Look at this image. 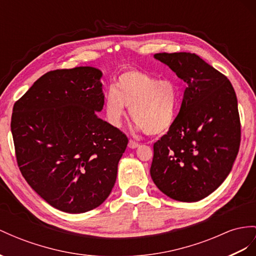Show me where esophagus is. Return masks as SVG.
<instances>
[{
	"label": "esophagus",
	"mask_w": 256,
	"mask_h": 256,
	"mask_svg": "<svg viewBox=\"0 0 256 256\" xmlns=\"http://www.w3.org/2000/svg\"><path fill=\"white\" fill-rule=\"evenodd\" d=\"M138 146H140V144L134 142V140H130L128 142V148H130V149H136Z\"/></svg>",
	"instance_id": "esophagus-1"
}]
</instances>
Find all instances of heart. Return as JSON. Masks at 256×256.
<instances>
[{"label": "heart", "mask_w": 256, "mask_h": 256, "mask_svg": "<svg viewBox=\"0 0 256 256\" xmlns=\"http://www.w3.org/2000/svg\"><path fill=\"white\" fill-rule=\"evenodd\" d=\"M178 90L170 80H158L140 70H128L119 76L104 97L107 121L120 128L128 110L136 128L148 135H161L171 128L178 112Z\"/></svg>", "instance_id": "b5f03b06"}]
</instances>
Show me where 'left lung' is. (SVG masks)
Instances as JSON below:
<instances>
[{"label": "left lung", "instance_id": "obj_1", "mask_svg": "<svg viewBox=\"0 0 256 256\" xmlns=\"http://www.w3.org/2000/svg\"><path fill=\"white\" fill-rule=\"evenodd\" d=\"M187 84L173 126L154 145L150 175L171 199L196 202L215 192L230 173L240 146V119L228 78L198 55L158 53Z\"/></svg>", "mask_w": 256, "mask_h": 256}]
</instances>
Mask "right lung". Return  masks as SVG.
<instances>
[{
	"label": "right lung",
	"instance_id": "1",
	"mask_svg": "<svg viewBox=\"0 0 256 256\" xmlns=\"http://www.w3.org/2000/svg\"><path fill=\"white\" fill-rule=\"evenodd\" d=\"M102 72L93 67L50 71L16 102L10 130L19 170L60 211H90L108 198L128 138L98 118Z\"/></svg>",
	"mask_w": 256,
	"mask_h": 256
}]
</instances>
